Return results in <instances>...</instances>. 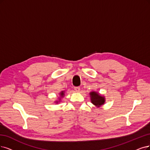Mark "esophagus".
<instances>
[{
	"instance_id": "34e87169",
	"label": "esophagus",
	"mask_w": 150,
	"mask_h": 150,
	"mask_svg": "<svg viewBox=\"0 0 150 150\" xmlns=\"http://www.w3.org/2000/svg\"><path fill=\"white\" fill-rule=\"evenodd\" d=\"M74 90H75V91L76 92H79L80 90V88L79 86H75L74 87Z\"/></svg>"
}]
</instances>
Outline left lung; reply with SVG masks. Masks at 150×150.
I'll return each mask as SVG.
<instances>
[{"label": "left lung", "instance_id": "8db88e82", "mask_svg": "<svg viewBox=\"0 0 150 150\" xmlns=\"http://www.w3.org/2000/svg\"><path fill=\"white\" fill-rule=\"evenodd\" d=\"M90 97H91V103L94 105H95V106H100L105 102L104 98L102 96L99 95V94L96 92H91Z\"/></svg>", "mask_w": 150, "mask_h": 150}]
</instances>
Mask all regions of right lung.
Returning a JSON list of instances; mask_svg holds the SVG:
<instances>
[{
    "label": "right lung",
    "mask_w": 150,
    "mask_h": 150,
    "mask_svg": "<svg viewBox=\"0 0 150 150\" xmlns=\"http://www.w3.org/2000/svg\"><path fill=\"white\" fill-rule=\"evenodd\" d=\"M60 97H63L64 95V92L62 91L60 93Z\"/></svg>",
    "instance_id": "right-lung-1"
}]
</instances>
